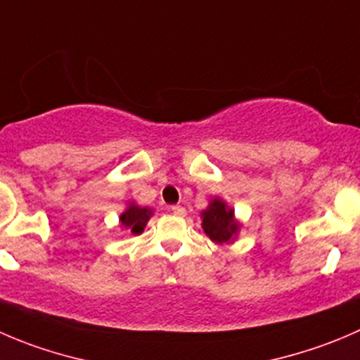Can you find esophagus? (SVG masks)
Here are the masks:
<instances>
[{"instance_id": "1", "label": "esophagus", "mask_w": 360, "mask_h": 360, "mask_svg": "<svg viewBox=\"0 0 360 360\" xmlns=\"http://www.w3.org/2000/svg\"><path fill=\"white\" fill-rule=\"evenodd\" d=\"M170 211H172L176 216H184V214H186V209H184L183 205H172V207H170Z\"/></svg>"}]
</instances>
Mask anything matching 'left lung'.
Returning <instances> with one entry per match:
<instances>
[{
    "instance_id": "left-lung-1",
    "label": "left lung",
    "mask_w": 360,
    "mask_h": 360,
    "mask_svg": "<svg viewBox=\"0 0 360 360\" xmlns=\"http://www.w3.org/2000/svg\"><path fill=\"white\" fill-rule=\"evenodd\" d=\"M202 230L216 244H232L243 229V223L236 218L233 209L223 198L214 197L200 212Z\"/></svg>"
}]
</instances>
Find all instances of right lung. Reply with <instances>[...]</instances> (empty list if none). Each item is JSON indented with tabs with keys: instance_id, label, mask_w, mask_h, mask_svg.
Returning a JSON list of instances; mask_svg holds the SVG:
<instances>
[{
	"instance_id": "obj_1",
	"label": "right lung",
	"mask_w": 360,
	"mask_h": 360,
	"mask_svg": "<svg viewBox=\"0 0 360 360\" xmlns=\"http://www.w3.org/2000/svg\"><path fill=\"white\" fill-rule=\"evenodd\" d=\"M153 209L151 207H142V205L135 204V202H128L127 209L121 212L120 216V226L121 229L130 230L134 236H139V233L144 232L146 225L151 219Z\"/></svg>"
}]
</instances>
